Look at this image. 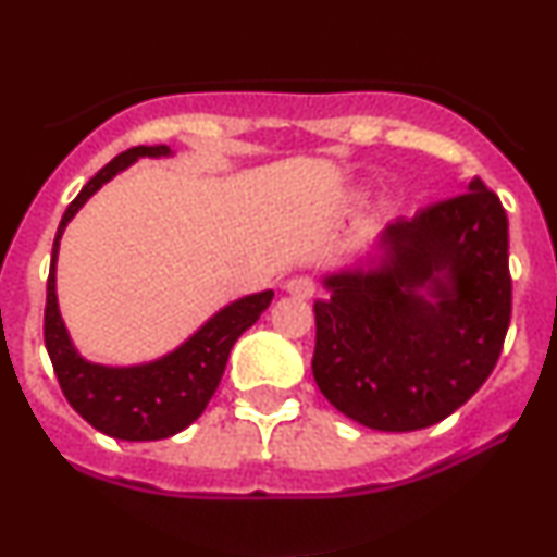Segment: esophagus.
Masks as SVG:
<instances>
[{
  "mask_svg": "<svg viewBox=\"0 0 557 557\" xmlns=\"http://www.w3.org/2000/svg\"><path fill=\"white\" fill-rule=\"evenodd\" d=\"M285 290L290 293V296H296V298H311V296H314L317 285H314V280L306 277V274H298V277L287 280Z\"/></svg>",
  "mask_w": 557,
  "mask_h": 557,
  "instance_id": "esophagus-1",
  "label": "esophagus"
}]
</instances>
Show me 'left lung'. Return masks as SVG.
I'll return each mask as SVG.
<instances>
[{
    "label": "left lung",
    "mask_w": 557,
    "mask_h": 557,
    "mask_svg": "<svg viewBox=\"0 0 557 557\" xmlns=\"http://www.w3.org/2000/svg\"><path fill=\"white\" fill-rule=\"evenodd\" d=\"M311 372L337 411L413 432L461 408L510 324L508 216L479 177L382 230L374 251L324 274Z\"/></svg>",
    "instance_id": "8db88e82"
}]
</instances>
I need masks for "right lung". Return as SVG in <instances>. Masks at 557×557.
<instances>
[{
    "mask_svg": "<svg viewBox=\"0 0 557 557\" xmlns=\"http://www.w3.org/2000/svg\"><path fill=\"white\" fill-rule=\"evenodd\" d=\"M140 157H172V149L170 146H136V149L123 151L83 185L81 194L62 214L52 248L47 311H44V343H47L49 359H52L54 374L67 403L94 430L110 434L114 440H127V443L164 440L194 424L207 403L212 400L214 389L225 374L235 341L257 322L261 311L274 298L272 290H261L222 306L188 341L154 361L133 363V367H107V363L83 359L62 322L60 304H57L60 240L67 222L81 212L83 203Z\"/></svg>",
    "mask_w": 557,
    "mask_h": 557,
    "instance_id": "obj_1",
    "label": "right lung"
}]
</instances>
